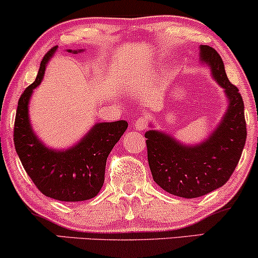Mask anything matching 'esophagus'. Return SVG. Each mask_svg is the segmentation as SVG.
<instances>
[{
  "mask_svg": "<svg viewBox=\"0 0 258 258\" xmlns=\"http://www.w3.org/2000/svg\"><path fill=\"white\" fill-rule=\"evenodd\" d=\"M148 127V119L145 116H139L137 120L135 121V128L137 131H143Z\"/></svg>",
  "mask_w": 258,
  "mask_h": 258,
  "instance_id": "obj_1",
  "label": "esophagus"
}]
</instances>
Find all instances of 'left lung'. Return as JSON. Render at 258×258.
I'll return each instance as SVG.
<instances>
[{"label": "left lung", "mask_w": 258, "mask_h": 258, "mask_svg": "<svg viewBox=\"0 0 258 258\" xmlns=\"http://www.w3.org/2000/svg\"><path fill=\"white\" fill-rule=\"evenodd\" d=\"M201 60L209 64L229 99L220 126L208 141L192 148L164 133H145L154 180L164 191L182 198L204 196L225 185L233 174L246 141L243 97L226 76L221 56L212 46L201 45Z\"/></svg>", "instance_id": "8db88e82"}]
</instances>
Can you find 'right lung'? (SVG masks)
<instances>
[{"label": "right lung", "instance_id": "right-lung-1", "mask_svg": "<svg viewBox=\"0 0 258 258\" xmlns=\"http://www.w3.org/2000/svg\"><path fill=\"white\" fill-rule=\"evenodd\" d=\"M56 49L52 46L44 55L36 80L20 96L15 114L14 145L24 169L44 196L62 202H82L97 196L104 182L108 155L128 123L125 120L97 123L76 147L66 151L50 150L37 139L30 126L29 101Z\"/></svg>", "mask_w": 258, "mask_h": 258}]
</instances>
